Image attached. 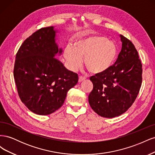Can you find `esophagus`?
Listing matches in <instances>:
<instances>
[{
    "instance_id": "1",
    "label": "esophagus",
    "mask_w": 155,
    "mask_h": 155,
    "mask_svg": "<svg viewBox=\"0 0 155 155\" xmlns=\"http://www.w3.org/2000/svg\"><path fill=\"white\" fill-rule=\"evenodd\" d=\"M85 78H83V77H81L80 76L79 78V83H81V82H83L85 81Z\"/></svg>"
}]
</instances>
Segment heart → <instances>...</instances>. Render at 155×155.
I'll return each mask as SVG.
<instances>
[{"label":"heart","mask_w":155,"mask_h":155,"mask_svg":"<svg viewBox=\"0 0 155 155\" xmlns=\"http://www.w3.org/2000/svg\"><path fill=\"white\" fill-rule=\"evenodd\" d=\"M118 55L114 43L107 37L94 35L77 41L74 49L68 46L64 49V57L68 68L74 71L81 66L82 59L89 72L101 74L107 72L114 64Z\"/></svg>","instance_id":"obj_1"}]
</instances>
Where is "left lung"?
I'll list each match as a JSON object with an SVG mask.
<instances>
[{
	"mask_svg": "<svg viewBox=\"0 0 155 155\" xmlns=\"http://www.w3.org/2000/svg\"><path fill=\"white\" fill-rule=\"evenodd\" d=\"M122 47L115 63L107 72L91 76L93 90L88 102L96 113L114 118L129 109L137 98L142 81V64L130 40L120 35Z\"/></svg>",
	"mask_w": 155,
	"mask_h": 155,
	"instance_id": "obj_1",
	"label": "left lung"
}]
</instances>
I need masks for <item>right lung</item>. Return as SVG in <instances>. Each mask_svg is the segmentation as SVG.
<instances>
[{"instance_id": "obj_1", "label": "right lung", "mask_w": 155, "mask_h": 155, "mask_svg": "<svg viewBox=\"0 0 155 155\" xmlns=\"http://www.w3.org/2000/svg\"><path fill=\"white\" fill-rule=\"evenodd\" d=\"M54 26L42 28L27 38L15 57L13 76L21 101L39 115L53 113L78 81V74L64 67L58 54Z\"/></svg>"}]
</instances>
